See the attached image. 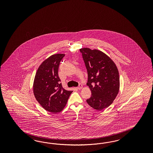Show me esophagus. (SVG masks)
<instances>
[{"label": "esophagus", "mask_w": 153, "mask_h": 153, "mask_svg": "<svg viewBox=\"0 0 153 153\" xmlns=\"http://www.w3.org/2000/svg\"><path fill=\"white\" fill-rule=\"evenodd\" d=\"M82 88V84H79V86L77 87V88L79 89V90H80V89H81V88Z\"/></svg>", "instance_id": "obj_1"}]
</instances>
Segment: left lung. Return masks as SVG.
<instances>
[{
	"mask_svg": "<svg viewBox=\"0 0 153 153\" xmlns=\"http://www.w3.org/2000/svg\"><path fill=\"white\" fill-rule=\"evenodd\" d=\"M88 74L87 85L91 97L86 100L97 111L109 107L120 89V76L114 62L103 52L88 48L79 49Z\"/></svg>",
	"mask_w": 153,
	"mask_h": 153,
	"instance_id": "obj_1",
	"label": "left lung"
}]
</instances>
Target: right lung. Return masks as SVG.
I'll return each mask as SVG.
<instances>
[{"mask_svg":"<svg viewBox=\"0 0 153 153\" xmlns=\"http://www.w3.org/2000/svg\"><path fill=\"white\" fill-rule=\"evenodd\" d=\"M64 54H56L44 60L37 69L33 89L35 97L44 109L53 113L62 111L72 91L63 88L58 68Z\"/></svg>","mask_w":153,"mask_h":153,"instance_id":"obj_1","label":"right lung"}]
</instances>
